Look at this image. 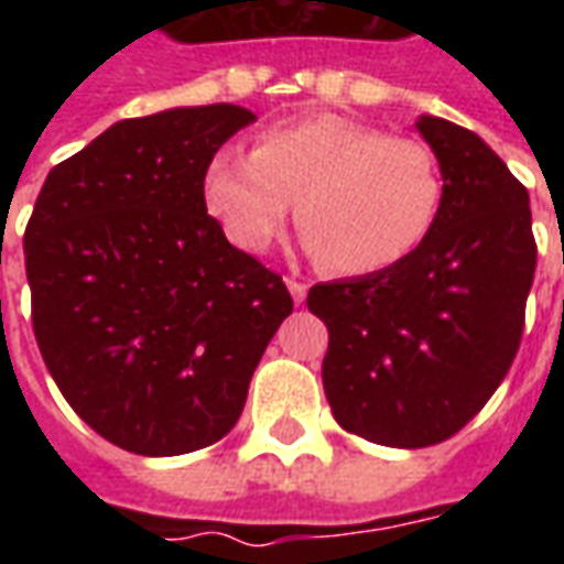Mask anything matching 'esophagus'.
Wrapping results in <instances>:
<instances>
[{"mask_svg": "<svg viewBox=\"0 0 564 564\" xmlns=\"http://www.w3.org/2000/svg\"><path fill=\"white\" fill-rule=\"evenodd\" d=\"M286 286H290V293H293L295 305H302V302H305V295H307V283L295 281V278H286Z\"/></svg>", "mask_w": 564, "mask_h": 564, "instance_id": "obj_1", "label": "esophagus"}]
</instances>
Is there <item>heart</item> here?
<instances>
[{
    "mask_svg": "<svg viewBox=\"0 0 564 564\" xmlns=\"http://www.w3.org/2000/svg\"><path fill=\"white\" fill-rule=\"evenodd\" d=\"M205 202L229 241L262 253L295 208L319 265L375 274L423 245L444 208L435 150L338 115L262 129L253 153L226 148L205 169Z\"/></svg>",
    "mask_w": 564,
    "mask_h": 564,
    "instance_id": "1",
    "label": "heart"
}]
</instances>
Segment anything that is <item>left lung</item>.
Listing matches in <instances>:
<instances>
[{"mask_svg": "<svg viewBox=\"0 0 564 564\" xmlns=\"http://www.w3.org/2000/svg\"><path fill=\"white\" fill-rule=\"evenodd\" d=\"M444 208L387 271L311 286L329 329L323 390L338 425L383 447H432L480 414L520 350L538 245L525 186L471 129L420 117Z\"/></svg>", "mask_w": 564, "mask_h": 564, "instance_id": "1", "label": "left lung"}]
</instances>
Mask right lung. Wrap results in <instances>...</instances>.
Masks as SVG:
<instances>
[{
  "mask_svg": "<svg viewBox=\"0 0 564 564\" xmlns=\"http://www.w3.org/2000/svg\"><path fill=\"white\" fill-rule=\"evenodd\" d=\"M257 117L238 105L120 120L51 169L23 235L32 332L75 414L139 456L232 432L293 295L226 241L210 156Z\"/></svg>",
  "mask_w": 564,
  "mask_h": 564,
  "instance_id": "1",
  "label": "right lung"
}]
</instances>
